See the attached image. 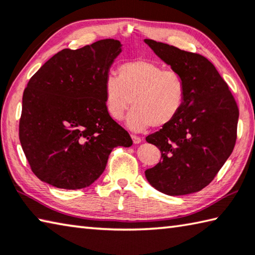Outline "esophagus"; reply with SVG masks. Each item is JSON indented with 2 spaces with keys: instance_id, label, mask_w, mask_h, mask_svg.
Masks as SVG:
<instances>
[{
  "instance_id": "esophagus-1",
  "label": "esophagus",
  "mask_w": 255,
  "mask_h": 255,
  "mask_svg": "<svg viewBox=\"0 0 255 255\" xmlns=\"http://www.w3.org/2000/svg\"><path fill=\"white\" fill-rule=\"evenodd\" d=\"M131 139H132L133 143H139V142H141V138L136 136V135H131Z\"/></svg>"
}]
</instances>
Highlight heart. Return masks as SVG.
<instances>
[{
    "instance_id": "1",
    "label": "heart",
    "mask_w": 255,
    "mask_h": 255,
    "mask_svg": "<svg viewBox=\"0 0 255 255\" xmlns=\"http://www.w3.org/2000/svg\"><path fill=\"white\" fill-rule=\"evenodd\" d=\"M105 106L110 117L120 120L130 107L128 127L142 131L161 128L177 117L186 100V83L178 72L149 60H131L118 68V76L109 73L104 81Z\"/></svg>"
}]
</instances>
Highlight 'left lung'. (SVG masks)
<instances>
[{
    "instance_id": "8db88e82",
    "label": "left lung",
    "mask_w": 255,
    "mask_h": 255,
    "mask_svg": "<svg viewBox=\"0 0 255 255\" xmlns=\"http://www.w3.org/2000/svg\"><path fill=\"white\" fill-rule=\"evenodd\" d=\"M145 43L186 83L182 112L167 126L146 137L161 152V161L146 169V178L166 195L198 192L214 179L234 149L237 101L205 57L150 39Z\"/></svg>"
}]
</instances>
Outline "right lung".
<instances>
[{
	"label": "right lung",
	"mask_w": 255,
	"mask_h": 255,
	"mask_svg": "<svg viewBox=\"0 0 255 255\" xmlns=\"http://www.w3.org/2000/svg\"><path fill=\"white\" fill-rule=\"evenodd\" d=\"M120 52L122 43L114 39L63 49L27 82L18 137L40 180L85 188L104 173L115 147L132 145L105 106V78Z\"/></svg>",
	"instance_id": "add662e5"
}]
</instances>
